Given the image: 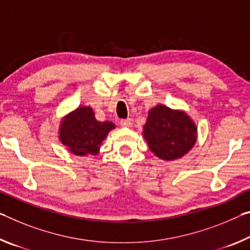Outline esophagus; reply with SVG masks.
<instances>
[{
  "label": "esophagus",
  "instance_id": "1",
  "mask_svg": "<svg viewBox=\"0 0 250 250\" xmlns=\"http://www.w3.org/2000/svg\"><path fill=\"white\" fill-rule=\"evenodd\" d=\"M132 119L131 118H128V119H122V120L120 121V125L122 126H131L132 125Z\"/></svg>",
  "mask_w": 250,
  "mask_h": 250
}]
</instances>
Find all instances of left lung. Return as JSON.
<instances>
[{
	"mask_svg": "<svg viewBox=\"0 0 250 250\" xmlns=\"http://www.w3.org/2000/svg\"><path fill=\"white\" fill-rule=\"evenodd\" d=\"M154 156L173 161L188 153L197 141V125L185 111L158 104L149 110L142 130Z\"/></svg>",
	"mask_w": 250,
	"mask_h": 250,
	"instance_id": "left-lung-1",
	"label": "left lung"
}]
</instances>
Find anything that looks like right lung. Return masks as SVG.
<instances>
[{
    "mask_svg": "<svg viewBox=\"0 0 250 250\" xmlns=\"http://www.w3.org/2000/svg\"><path fill=\"white\" fill-rule=\"evenodd\" d=\"M114 128L112 122L98 121L91 106H78L61 120L59 139L75 156H97L101 144Z\"/></svg>",
    "mask_w": 250,
    "mask_h": 250,
    "instance_id": "right-lung-1",
    "label": "right lung"
}]
</instances>
